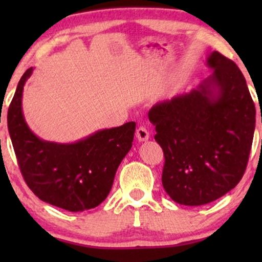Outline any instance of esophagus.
I'll return each instance as SVG.
<instances>
[{
  "instance_id": "obj_1",
  "label": "esophagus",
  "mask_w": 262,
  "mask_h": 262,
  "mask_svg": "<svg viewBox=\"0 0 262 262\" xmlns=\"http://www.w3.org/2000/svg\"><path fill=\"white\" fill-rule=\"evenodd\" d=\"M136 137H137V139H138L139 142H145V141H148L149 137H150L149 131L146 130L145 127L139 126V127L137 128V131H136Z\"/></svg>"
}]
</instances>
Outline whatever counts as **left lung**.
I'll use <instances>...</instances> for the list:
<instances>
[{"mask_svg":"<svg viewBox=\"0 0 262 262\" xmlns=\"http://www.w3.org/2000/svg\"><path fill=\"white\" fill-rule=\"evenodd\" d=\"M206 64L212 75L148 114L164 154V191L187 206L209 204L238 184L255 130V105L238 67L217 51Z\"/></svg>","mask_w":262,"mask_h":262,"instance_id":"obj_1","label":"left lung"}]
</instances>
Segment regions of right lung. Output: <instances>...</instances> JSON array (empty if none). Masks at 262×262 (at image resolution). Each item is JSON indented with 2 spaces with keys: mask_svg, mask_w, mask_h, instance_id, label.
I'll use <instances>...</instances> for the list:
<instances>
[{
  "mask_svg": "<svg viewBox=\"0 0 262 262\" xmlns=\"http://www.w3.org/2000/svg\"><path fill=\"white\" fill-rule=\"evenodd\" d=\"M33 68L20 78L8 108V131L21 174L42 202L78 212L100 205L112 188L114 175L130 151L136 123L99 130L75 143L42 141L25 120L23 92Z\"/></svg>",
  "mask_w": 262,
  "mask_h": 262,
  "instance_id": "obj_1",
  "label": "right lung"
}]
</instances>
